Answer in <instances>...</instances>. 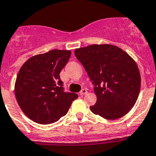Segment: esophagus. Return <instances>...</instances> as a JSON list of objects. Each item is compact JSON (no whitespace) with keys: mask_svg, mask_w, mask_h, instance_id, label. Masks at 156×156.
Returning <instances> with one entry per match:
<instances>
[{"mask_svg":"<svg viewBox=\"0 0 156 156\" xmlns=\"http://www.w3.org/2000/svg\"><path fill=\"white\" fill-rule=\"evenodd\" d=\"M87 94V90H85V89L81 90L80 93V94L81 96H83V95H85V94Z\"/></svg>","mask_w":156,"mask_h":156,"instance_id":"1","label":"esophagus"}]
</instances>
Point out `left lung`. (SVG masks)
<instances>
[{
    "instance_id": "8db88e82",
    "label": "left lung",
    "mask_w": 156,
    "mask_h": 156,
    "mask_svg": "<svg viewBox=\"0 0 156 156\" xmlns=\"http://www.w3.org/2000/svg\"><path fill=\"white\" fill-rule=\"evenodd\" d=\"M74 53L94 85L97 102L90 108L91 111L108 120L128 114L136 103L141 87L139 69L133 58L108 44L76 48Z\"/></svg>"
}]
</instances>
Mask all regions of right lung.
Returning a JSON list of instances; mask_svg holds the SVG:
<instances>
[{"mask_svg":"<svg viewBox=\"0 0 156 156\" xmlns=\"http://www.w3.org/2000/svg\"><path fill=\"white\" fill-rule=\"evenodd\" d=\"M69 50L53 49L31 57L17 76L15 94L21 111L31 121L48 125L65 116L78 95L64 92L59 73Z\"/></svg>","mask_w":156,"mask_h":156,"instance_id":"obj_1","label":"right lung"}]
</instances>
